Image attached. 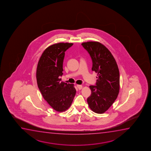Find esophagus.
<instances>
[{
  "mask_svg": "<svg viewBox=\"0 0 151 151\" xmlns=\"http://www.w3.org/2000/svg\"><path fill=\"white\" fill-rule=\"evenodd\" d=\"M77 87L78 88V89L79 90H81V89L83 88V86H82L81 85H77Z\"/></svg>",
  "mask_w": 151,
  "mask_h": 151,
  "instance_id": "1",
  "label": "esophagus"
}]
</instances>
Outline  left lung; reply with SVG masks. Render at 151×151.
<instances>
[{"mask_svg":"<svg viewBox=\"0 0 151 151\" xmlns=\"http://www.w3.org/2000/svg\"><path fill=\"white\" fill-rule=\"evenodd\" d=\"M92 60V70L97 73L96 86H90L87 102L97 114H103L112 105L120 90V73L115 59L107 48L98 42L81 44Z\"/></svg>","mask_w":151,"mask_h":151,"instance_id":"left-lung-1","label":"left lung"}]
</instances>
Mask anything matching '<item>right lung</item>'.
I'll return each mask as SVG.
<instances>
[{
	"label": "right lung",
	"instance_id": "add662e5",
	"mask_svg": "<svg viewBox=\"0 0 151 151\" xmlns=\"http://www.w3.org/2000/svg\"><path fill=\"white\" fill-rule=\"evenodd\" d=\"M73 45L58 43L48 47L37 64L36 78L44 99L54 110L63 112L72 103L76 90L73 84L60 82L65 52Z\"/></svg>",
	"mask_w": 151,
	"mask_h": 151
}]
</instances>
